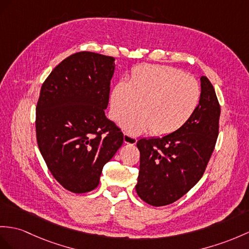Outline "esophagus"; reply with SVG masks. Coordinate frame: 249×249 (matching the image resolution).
I'll return each instance as SVG.
<instances>
[{
	"label": "esophagus",
	"instance_id": "1",
	"mask_svg": "<svg viewBox=\"0 0 249 249\" xmlns=\"http://www.w3.org/2000/svg\"><path fill=\"white\" fill-rule=\"evenodd\" d=\"M124 143H128V144H135L137 142V138L128 134V133H124Z\"/></svg>",
	"mask_w": 249,
	"mask_h": 249
}]
</instances>
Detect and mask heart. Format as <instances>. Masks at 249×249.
I'll return each mask as SVG.
<instances>
[{"label":"heart","mask_w":249,"mask_h":249,"mask_svg":"<svg viewBox=\"0 0 249 249\" xmlns=\"http://www.w3.org/2000/svg\"><path fill=\"white\" fill-rule=\"evenodd\" d=\"M202 89L195 77L167 65L141 64L131 71L126 83L119 82L110 96V115L130 134L148 132L173 134L191 119L201 101Z\"/></svg>","instance_id":"1"}]
</instances>
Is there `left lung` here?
I'll use <instances>...</instances> for the list:
<instances>
[{
    "label": "left lung",
    "instance_id": "left-lung-1",
    "mask_svg": "<svg viewBox=\"0 0 249 249\" xmlns=\"http://www.w3.org/2000/svg\"><path fill=\"white\" fill-rule=\"evenodd\" d=\"M201 101L191 119L173 134L139 139L136 192L160 207L172 204L201 179L219 135L221 107L207 77H201Z\"/></svg>",
    "mask_w": 249,
    "mask_h": 249
}]
</instances>
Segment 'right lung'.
I'll use <instances>...</instances> for the list:
<instances>
[{
  "label": "right lung",
  "mask_w": 249,
  "mask_h": 249,
  "mask_svg": "<svg viewBox=\"0 0 249 249\" xmlns=\"http://www.w3.org/2000/svg\"><path fill=\"white\" fill-rule=\"evenodd\" d=\"M115 58L80 52L64 59L42 84L36 108L40 152L66 190L98 186L102 169L123 145L124 134L105 110Z\"/></svg>",
  "instance_id": "obj_1"
}]
</instances>
